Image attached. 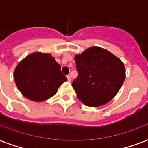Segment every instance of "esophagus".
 <instances>
[{"label": "esophagus", "instance_id": "1", "mask_svg": "<svg viewBox=\"0 0 148 148\" xmlns=\"http://www.w3.org/2000/svg\"><path fill=\"white\" fill-rule=\"evenodd\" d=\"M66 77H67V80L69 81V82H71V75H67V76H66Z\"/></svg>", "mask_w": 148, "mask_h": 148}]
</instances>
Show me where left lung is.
<instances>
[{"label": "left lung", "mask_w": 148, "mask_h": 148, "mask_svg": "<svg viewBox=\"0 0 148 148\" xmlns=\"http://www.w3.org/2000/svg\"><path fill=\"white\" fill-rule=\"evenodd\" d=\"M77 75L72 86L86 106L98 107L114 97L125 79L121 59L107 50L92 47L75 56Z\"/></svg>", "instance_id": "8db88e82"}]
</instances>
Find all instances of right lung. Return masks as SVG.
Segmentation results:
<instances>
[{
  "instance_id": "1",
  "label": "right lung",
  "mask_w": 148,
  "mask_h": 148,
  "mask_svg": "<svg viewBox=\"0 0 148 148\" xmlns=\"http://www.w3.org/2000/svg\"><path fill=\"white\" fill-rule=\"evenodd\" d=\"M16 86L25 97L43 101L54 96L67 80L61 66L50 54H31L17 65L14 71Z\"/></svg>"
}]
</instances>
